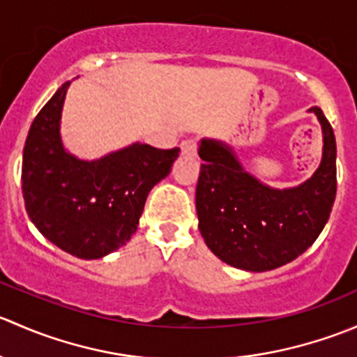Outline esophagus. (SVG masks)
Masks as SVG:
<instances>
[{
  "label": "esophagus",
  "mask_w": 357,
  "mask_h": 357,
  "mask_svg": "<svg viewBox=\"0 0 357 357\" xmlns=\"http://www.w3.org/2000/svg\"><path fill=\"white\" fill-rule=\"evenodd\" d=\"M181 153L186 157L197 155V139L195 138H186L181 143Z\"/></svg>",
  "instance_id": "esophagus-1"
}]
</instances>
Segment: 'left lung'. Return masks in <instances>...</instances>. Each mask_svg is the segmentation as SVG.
<instances>
[{"label":"left lung","mask_w":357,"mask_h":357,"mask_svg":"<svg viewBox=\"0 0 357 357\" xmlns=\"http://www.w3.org/2000/svg\"><path fill=\"white\" fill-rule=\"evenodd\" d=\"M323 157L314 174L295 188L262 185L226 143L204 138L195 204L199 229L212 254L233 268L269 271L304 254L325 228L337 193V145L319 107Z\"/></svg>","instance_id":"1"}]
</instances>
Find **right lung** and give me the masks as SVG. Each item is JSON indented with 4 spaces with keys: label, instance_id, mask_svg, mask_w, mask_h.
I'll return each mask as SVG.
<instances>
[{
    "label": "right lung",
    "instance_id": "obj_1",
    "mask_svg": "<svg viewBox=\"0 0 357 357\" xmlns=\"http://www.w3.org/2000/svg\"><path fill=\"white\" fill-rule=\"evenodd\" d=\"M70 82L36 115L24 146L25 211L45 238L81 259H100L131 240L150 190L171 172L179 149L145 143L81 160L63 149L60 119Z\"/></svg>",
    "mask_w": 357,
    "mask_h": 357
}]
</instances>
